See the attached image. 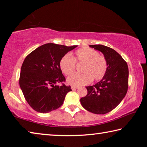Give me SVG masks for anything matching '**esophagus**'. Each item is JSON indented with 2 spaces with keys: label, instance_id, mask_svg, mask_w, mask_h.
I'll use <instances>...</instances> for the list:
<instances>
[{
  "label": "esophagus",
  "instance_id": "esophagus-1",
  "mask_svg": "<svg viewBox=\"0 0 147 147\" xmlns=\"http://www.w3.org/2000/svg\"><path fill=\"white\" fill-rule=\"evenodd\" d=\"M77 88H78V87H76V86H71V89H73V90H74V89H76Z\"/></svg>",
  "mask_w": 147,
  "mask_h": 147
}]
</instances>
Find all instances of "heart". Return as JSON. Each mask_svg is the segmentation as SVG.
<instances>
[{"mask_svg": "<svg viewBox=\"0 0 147 147\" xmlns=\"http://www.w3.org/2000/svg\"><path fill=\"white\" fill-rule=\"evenodd\" d=\"M77 63L83 64L82 73H73L67 78V82L73 86H85L92 80L99 81L106 75L108 64L106 58L100 55L98 51L89 47H82L77 50L72 57L65 54L59 61V67L64 74L69 75L74 72Z\"/></svg>", "mask_w": 147, "mask_h": 147, "instance_id": "1", "label": "heart"}]
</instances>
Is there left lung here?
Wrapping results in <instances>:
<instances>
[{
  "instance_id": "left-lung-1",
  "label": "left lung",
  "mask_w": 147,
  "mask_h": 147,
  "mask_svg": "<svg viewBox=\"0 0 147 147\" xmlns=\"http://www.w3.org/2000/svg\"><path fill=\"white\" fill-rule=\"evenodd\" d=\"M100 51L107 59L108 71L104 78L94 86L86 87L88 94L80 102L86 110L105 114L115 108L125 96L128 87L127 63L113 49L102 45H89Z\"/></svg>"
}]
</instances>
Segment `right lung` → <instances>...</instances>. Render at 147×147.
<instances>
[{"label":"right lung","instance_id":"add662e5","mask_svg":"<svg viewBox=\"0 0 147 147\" xmlns=\"http://www.w3.org/2000/svg\"><path fill=\"white\" fill-rule=\"evenodd\" d=\"M77 45L67 47L54 43L43 45L30 53L22 65L19 85L27 102L32 109L46 113L63 103L71 86H66L59 61ZM61 83V86L56 84Z\"/></svg>","mask_w":147,"mask_h":147}]
</instances>
